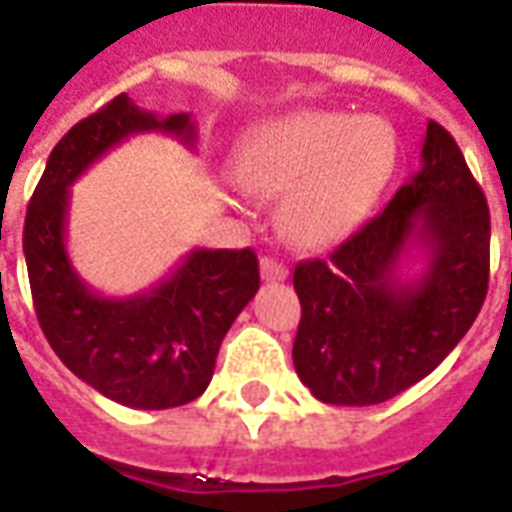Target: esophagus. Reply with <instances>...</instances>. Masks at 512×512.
I'll return each instance as SVG.
<instances>
[{"label":"esophagus","mask_w":512,"mask_h":512,"mask_svg":"<svg viewBox=\"0 0 512 512\" xmlns=\"http://www.w3.org/2000/svg\"><path fill=\"white\" fill-rule=\"evenodd\" d=\"M260 277L266 279V282H282V279H288V268L282 266L279 260H274V257H263L260 260Z\"/></svg>","instance_id":"1"}]
</instances>
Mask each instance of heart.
Returning a JSON list of instances; mask_svg holds the SVG:
<instances>
[{"label":"heart","mask_w":512,"mask_h":512,"mask_svg":"<svg viewBox=\"0 0 512 512\" xmlns=\"http://www.w3.org/2000/svg\"><path fill=\"white\" fill-rule=\"evenodd\" d=\"M397 167V136L378 117L296 112L246 136L233 178L255 197H282L277 227L301 252L343 244Z\"/></svg>","instance_id":"b5f03b06"}]
</instances>
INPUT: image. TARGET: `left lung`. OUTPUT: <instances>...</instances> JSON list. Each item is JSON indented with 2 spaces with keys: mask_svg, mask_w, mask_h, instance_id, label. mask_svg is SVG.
<instances>
[{
  "mask_svg": "<svg viewBox=\"0 0 512 512\" xmlns=\"http://www.w3.org/2000/svg\"><path fill=\"white\" fill-rule=\"evenodd\" d=\"M417 175L326 260L293 271L296 373L321 403L376 406L433 373L483 307L491 216L461 147L428 123ZM418 255L414 256L413 252ZM414 259L423 268L402 271Z\"/></svg>",
  "mask_w": 512,
  "mask_h": 512,
  "instance_id": "1",
  "label": "left lung"
}]
</instances>
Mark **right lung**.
<instances>
[{
	"label": "right lung",
	"instance_id": "1",
	"mask_svg": "<svg viewBox=\"0 0 512 512\" xmlns=\"http://www.w3.org/2000/svg\"><path fill=\"white\" fill-rule=\"evenodd\" d=\"M150 131L197 142L189 112L153 115L126 93L62 136L29 200L24 257L40 329L62 365L120 406L158 411L208 389L219 345L255 299L260 271L252 249H191L134 296H104L79 277L65 246L71 186L112 147Z\"/></svg>",
	"mask_w": 512,
	"mask_h": 512
}]
</instances>
